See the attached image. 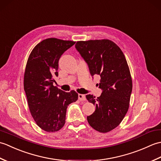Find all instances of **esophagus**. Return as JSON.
Masks as SVG:
<instances>
[{"label":"esophagus","mask_w":161,"mask_h":161,"mask_svg":"<svg viewBox=\"0 0 161 161\" xmlns=\"http://www.w3.org/2000/svg\"><path fill=\"white\" fill-rule=\"evenodd\" d=\"M78 98L80 101H85L86 100V97L83 94H79L78 95Z\"/></svg>","instance_id":"esophagus-1"}]
</instances>
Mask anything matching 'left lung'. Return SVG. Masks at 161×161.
<instances>
[{
    "mask_svg": "<svg viewBox=\"0 0 161 161\" xmlns=\"http://www.w3.org/2000/svg\"><path fill=\"white\" fill-rule=\"evenodd\" d=\"M75 47L88 65L92 76L99 75L102 90L100 97L86 95L95 111L87 116L88 124L100 133L112 131L128 111L132 79L127 61L119 46L109 39L80 41Z\"/></svg>",
    "mask_w": 161,
    "mask_h": 161,
    "instance_id": "8db88e82",
    "label": "left lung"
}]
</instances>
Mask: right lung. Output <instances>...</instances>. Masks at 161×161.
Returning a JSON list of instances; mask_svg holds the SVG:
<instances>
[{"mask_svg": "<svg viewBox=\"0 0 161 161\" xmlns=\"http://www.w3.org/2000/svg\"><path fill=\"white\" fill-rule=\"evenodd\" d=\"M75 43L57 38L44 39L34 47L27 61L23 85L29 109L36 124L47 132L63 127L68 106L78 99L75 91L66 93L53 85L61 56Z\"/></svg>", "mask_w": 161, "mask_h": 161, "instance_id": "add662e5", "label": "right lung"}]
</instances>
